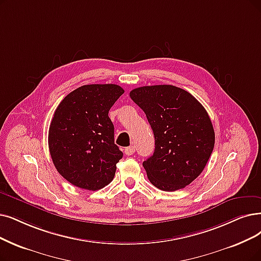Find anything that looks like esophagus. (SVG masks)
<instances>
[{
  "instance_id": "obj_1",
  "label": "esophagus",
  "mask_w": 261,
  "mask_h": 261,
  "mask_svg": "<svg viewBox=\"0 0 261 261\" xmlns=\"http://www.w3.org/2000/svg\"><path fill=\"white\" fill-rule=\"evenodd\" d=\"M124 153L126 155H133L135 153V147L134 145H130V147H127L124 149Z\"/></svg>"
}]
</instances>
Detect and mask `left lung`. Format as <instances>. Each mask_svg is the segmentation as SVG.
Returning <instances> with one entry per match:
<instances>
[{
    "label": "left lung",
    "mask_w": 261,
    "mask_h": 261,
    "mask_svg": "<svg viewBox=\"0 0 261 261\" xmlns=\"http://www.w3.org/2000/svg\"><path fill=\"white\" fill-rule=\"evenodd\" d=\"M130 98L144 111L155 138V150L143 162L158 189H184L199 175L212 154L215 134L209 114L191 93L170 86L134 89Z\"/></svg>",
    "instance_id": "1"
}]
</instances>
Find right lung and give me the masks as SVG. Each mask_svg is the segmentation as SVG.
<instances>
[{
    "label": "right lung",
    "mask_w": 261,
    "mask_h": 261,
    "mask_svg": "<svg viewBox=\"0 0 261 261\" xmlns=\"http://www.w3.org/2000/svg\"><path fill=\"white\" fill-rule=\"evenodd\" d=\"M123 93L117 85L82 86L56 109L49 151L58 172L72 185L97 191L113 180L123 153L114 143L108 112Z\"/></svg>",
    "instance_id": "right-lung-1"
}]
</instances>
